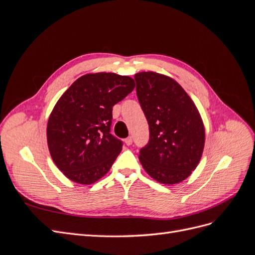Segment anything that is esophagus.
<instances>
[{
  "label": "esophagus",
  "instance_id": "esophagus-1",
  "mask_svg": "<svg viewBox=\"0 0 255 255\" xmlns=\"http://www.w3.org/2000/svg\"><path fill=\"white\" fill-rule=\"evenodd\" d=\"M125 141H126L127 145H130V144L133 143V139H132V137H128Z\"/></svg>",
  "mask_w": 255,
  "mask_h": 255
}]
</instances>
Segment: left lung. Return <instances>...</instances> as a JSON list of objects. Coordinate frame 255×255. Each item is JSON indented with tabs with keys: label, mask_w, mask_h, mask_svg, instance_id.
Masks as SVG:
<instances>
[{
	"label": "left lung",
	"mask_w": 255,
	"mask_h": 255,
	"mask_svg": "<svg viewBox=\"0 0 255 255\" xmlns=\"http://www.w3.org/2000/svg\"><path fill=\"white\" fill-rule=\"evenodd\" d=\"M134 78L150 130L149 142L140 149V164L161 184L180 183L202 156L205 130L201 116L173 79L152 71L136 73Z\"/></svg>",
	"instance_id": "left-lung-1"
}]
</instances>
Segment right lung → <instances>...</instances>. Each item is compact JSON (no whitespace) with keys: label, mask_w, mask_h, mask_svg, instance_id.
Segmentation results:
<instances>
[{"label":"right lung","mask_w":255,"mask_h":255,"mask_svg":"<svg viewBox=\"0 0 255 255\" xmlns=\"http://www.w3.org/2000/svg\"><path fill=\"white\" fill-rule=\"evenodd\" d=\"M134 88L129 76L88 73L59 98L47 139L53 161L69 180L89 185L110 171L122 150V141L111 134L113 106Z\"/></svg>","instance_id":"1"}]
</instances>
